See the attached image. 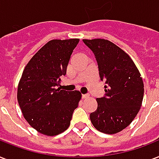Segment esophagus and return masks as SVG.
Wrapping results in <instances>:
<instances>
[{
  "mask_svg": "<svg viewBox=\"0 0 159 159\" xmlns=\"http://www.w3.org/2000/svg\"><path fill=\"white\" fill-rule=\"evenodd\" d=\"M89 97V94H88V93H86V94H82V98H83V99H87Z\"/></svg>",
  "mask_w": 159,
  "mask_h": 159,
  "instance_id": "1",
  "label": "esophagus"
}]
</instances>
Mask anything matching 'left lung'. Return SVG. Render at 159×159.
<instances>
[{"label": "left lung", "mask_w": 159, "mask_h": 159, "mask_svg": "<svg viewBox=\"0 0 159 159\" xmlns=\"http://www.w3.org/2000/svg\"><path fill=\"white\" fill-rule=\"evenodd\" d=\"M95 56L105 93L97 98V109L89 115L93 127L113 134L129 125L139 113L143 98L139 71L128 54L104 39L83 40Z\"/></svg>", "instance_id": "8db88e82"}]
</instances>
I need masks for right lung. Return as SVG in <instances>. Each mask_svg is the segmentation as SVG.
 <instances>
[{
    "mask_svg": "<svg viewBox=\"0 0 159 159\" xmlns=\"http://www.w3.org/2000/svg\"><path fill=\"white\" fill-rule=\"evenodd\" d=\"M79 39L52 40L25 66L17 90L25 119L40 134L55 136L66 131L81 93L58 88Z\"/></svg>",
    "mask_w": 159,
    "mask_h": 159,
    "instance_id": "1",
    "label": "right lung"
}]
</instances>
